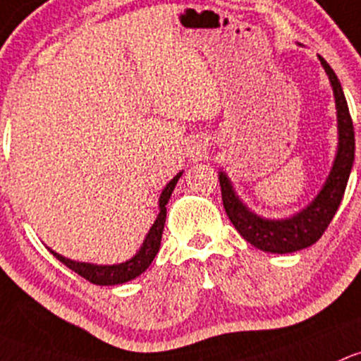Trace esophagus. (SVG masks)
Listing matches in <instances>:
<instances>
[{
  "mask_svg": "<svg viewBox=\"0 0 361 361\" xmlns=\"http://www.w3.org/2000/svg\"><path fill=\"white\" fill-rule=\"evenodd\" d=\"M192 153H195V154H198V153H200V151H198V149H196V151H192Z\"/></svg>",
  "mask_w": 361,
  "mask_h": 361,
  "instance_id": "esophagus-1",
  "label": "esophagus"
}]
</instances>
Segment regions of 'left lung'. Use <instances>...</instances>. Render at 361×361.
<instances>
[{
  "mask_svg": "<svg viewBox=\"0 0 361 361\" xmlns=\"http://www.w3.org/2000/svg\"><path fill=\"white\" fill-rule=\"evenodd\" d=\"M323 69L329 76L332 85L334 97H336L337 109V130H339V146L334 159L332 170L323 184L322 191L317 198L306 208L297 212L295 215L287 219H264L259 217L247 205H243L233 189L231 180L228 179L226 172H219L221 180L222 203H224L226 214L229 221L236 228L248 243L261 248L271 254H292V252L302 250L311 247L322 238L325 229L329 228L330 221L336 215L337 208L343 202L346 184L351 173L353 161H355V128H353L351 114H349L346 97H344L343 87L339 78L336 76L334 69L326 64L323 57H319Z\"/></svg>",
  "mask_w": 361,
  "mask_h": 361,
  "instance_id": "1",
  "label": "left lung"
}]
</instances>
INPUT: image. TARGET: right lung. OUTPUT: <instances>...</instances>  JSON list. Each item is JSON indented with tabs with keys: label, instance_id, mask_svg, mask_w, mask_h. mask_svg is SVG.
<instances>
[{
	"label": "right lung",
	"instance_id": "add662e5",
	"mask_svg": "<svg viewBox=\"0 0 361 361\" xmlns=\"http://www.w3.org/2000/svg\"><path fill=\"white\" fill-rule=\"evenodd\" d=\"M182 172L177 173L172 180L166 184V188L163 189L161 195H159V214L156 217L154 224L151 226L149 233H147L146 240H144L142 247L139 248L135 255L132 259H128L126 262L121 264H113V266H97V264L90 262H76L71 261V259L62 257L61 254L54 252L51 248L48 250L55 255L64 266H68L69 269H73L74 273H78L80 276H83L85 280H88L94 285H120L125 281L133 280V278L140 276L147 267L151 266L153 259L156 257L159 250V243H161V235L163 228H165V219H166V203H169L172 191L176 189L177 180L180 179Z\"/></svg>",
	"mask_w": 361,
	"mask_h": 361
}]
</instances>
